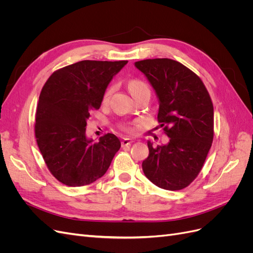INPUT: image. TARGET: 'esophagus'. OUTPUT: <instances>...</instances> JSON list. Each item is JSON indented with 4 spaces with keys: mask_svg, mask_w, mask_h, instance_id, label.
<instances>
[{
    "mask_svg": "<svg viewBox=\"0 0 253 253\" xmlns=\"http://www.w3.org/2000/svg\"><path fill=\"white\" fill-rule=\"evenodd\" d=\"M133 142V140L132 139H129V138H125L124 140L121 141V145L122 147H127V145H131V143Z\"/></svg>",
    "mask_w": 253,
    "mask_h": 253,
    "instance_id": "esophagus-1",
    "label": "esophagus"
}]
</instances>
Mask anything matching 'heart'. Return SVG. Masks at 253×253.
Wrapping results in <instances>:
<instances>
[{"label": "heart", "instance_id": "heart-1", "mask_svg": "<svg viewBox=\"0 0 253 253\" xmlns=\"http://www.w3.org/2000/svg\"><path fill=\"white\" fill-rule=\"evenodd\" d=\"M128 89L129 91H131V94L133 95V97L137 96L138 94L142 93V91H145V90H150L149 89V86L145 84L143 81L141 80H132L128 82ZM111 93H112V89L109 88L108 90L105 91L104 95H103V102H106L109 100V98L111 96Z\"/></svg>", "mask_w": 253, "mask_h": 253}]
</instances>
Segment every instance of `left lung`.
<instances>
[{
	"label": "left lung",
	"instance_id": "obj_1",
	"mask_svg": "<svg viewBox=\"0 0 253 253\" xmlns=\"http://www.w3.org/2000/svg\"><path fill=\"white\" fill-rule=\"evenodd\" d=\"M158 98L157 118L169 137L154 147L142 162L147 178L170 191L181 190L201 172L213 141V104L201 78L172 59L135 62Z\"/></svg>",
	"mask_w": 253,
	"mask_h": 253
}]
</instances>
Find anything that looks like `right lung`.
Wrapping results in <instances>:
<instances>
[{
	"instance_id": "1",
	"label": "right lung",
	"mask_w": 253,
	"mask_h": 253,
	"mask_svg": "<svg viewBox=\"0 0 253 253\" xmlns=\"http://www.w3.org/2000/svg\"><path fill=\"white\" fill-rule=\"evenodd\" d=\"M127 61H90L53 73L41 90L35 134L48 170L70 187H82L105 174L121 147L108 133L94 142L85 134L91 111L101 106L106 87Z\"/></svg>"
}]
</instances>
